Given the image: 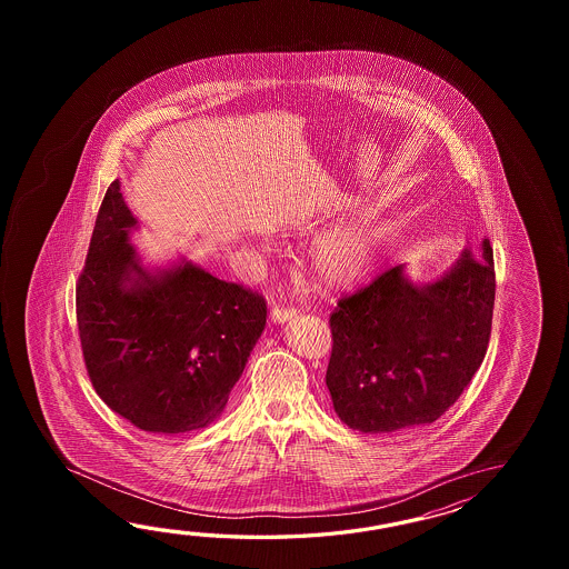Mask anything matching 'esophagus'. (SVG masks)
Listing matches in <instances>:
<instances>
[{
  "label": "esophagus",
  "mask_w": 569,
  "mask_h": 569,
  "mask_svg": "<svg viewBox=\"0 0 569 569\" xmlns=\"http://www.w3.org/2000/svg\"><path fill=\"white\" fill-rule=\"evenodd\" d=\"M297 315V309L295 307H284V305H277V307H272V311H270V319L274 321V323H284V321H289Z\"/></svg>",
  "instance_id": "obj_1"
}]
</instances>
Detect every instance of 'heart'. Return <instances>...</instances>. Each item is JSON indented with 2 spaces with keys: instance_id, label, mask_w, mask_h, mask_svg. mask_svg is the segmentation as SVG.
<instances>
[{
  "instance_id": "b5f03b06",
  "label": "heart",
  "mask_w": 569,
  "mask_h": 569,
  "mask_svg": "<svg viewBox=\"0 0 569 569\" xmlns=\"http://www.w3.org/2000/svg\"><path fill=\"white\" fill-rule=\"evenodd\" d=\"M375 240L360 226H341L326 233L313 250L319 279L331 287H346L360 279L370 267Z\"/></svg>"
}]
</instances>
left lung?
Here are the masks:
<instances>
[{
    "label": "left lung",
    "instance_id": "8db88e82",
    "mask_svg": "<svg viewBox=\"0 0 569 569\" xmlns=\"http://www.w3.org/2000/svg\"><path fill=\"white\" fill-rule=\"evenodd\" d=\"M492 246L466 250L441 279L412 284L395 267L339 299L326 382L343 423L392 433L433 423L480 368L495 309Z\"/></svg>",
    "mask_w": 569,
    "mask_h": 569
}]
</instances>
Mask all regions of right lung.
Returning <instances> with one entry per match:
<instances>
[{
    "instance_id": "obj_1",
    "label": "right lung",
    "mask_w": 569,
    "mask_h": 569,
    "mask_svg": "<svg viewBox=\"0 0 569 569\" xmlns=\"http://www.w3.org/2000/svg\"><path fill=\"white\" fill-rule=\"evenodd\" d=\"M136 223L111 182L77 282L81 350L111 411L177 436L223 412L267 326V301L193 262L146 270L128 242Z\"/></svg>"
}]
</instances>
